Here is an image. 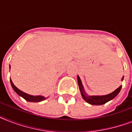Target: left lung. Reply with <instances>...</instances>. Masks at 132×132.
I'll list each match as a JSON object with an SVG mask.
<instances>
[{
	"label": "left lung",
	"mask_w": 132,
	"mask_h": 132,
	"mask_svg": "<svg viewBox=\"0 0 132 132\" xmlns=\"http://www.w3.org/2000/svg\"><path fill=\"white\" fill-rule=\"evenodd\" d=\"M123 78H124V77H123V78L121 79V81L123 80ZM77 83H78L79 88V90H80L81 94L83 98L87 103H88L89 104L94 105H100L105 104L107 102H108L112 99H113L120 92L121 88H122V86H120L114 91H113L112 92H111L108 94H106V95H100V96L99 95H93V96H90V95H88L86 92H85L84 88L83 86L80 77L79 76H77Z\"/></svg>",
	"instance_id": "obj_1"
}]
</instances>
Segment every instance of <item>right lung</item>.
<instances>
[{
	"instance_id": "right-lung-1",
	"label": "right lung",
	"mask_w": 132,
	"mask_h": 132,
	"mask_svg": "<svg viewBox=\"0 0 132 132\" xmlns=\"http://www.w3.org/2000/svg\"><path fill=\"white\" fill-rule=\"evenodd\" d=\"M10 68H11V66L9 65V70H10ZM10 83H11V87L13 88V90H14L19 96H22V98H24L26 101H27L29 102H40V101L45 100V99L47 98H46V97H44V96H41V95H36V96H34V95H31V94H27V93H25V92H22V90H19L17 87L15 86V85L13 84L11 79H10Z\"/></svg>"
}]
</instances>
